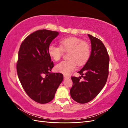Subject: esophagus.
Wrapping results in <instances>:
<instances>
[{
	"label": "esophagus",
	"mask_w": 128,
	"mask_h": 128,
	"mask_svg": "<svg viewBox=\"0 0 128 128\" xmlns=\"http://www.w3.org/2000/svg\"><path fill=\"white\" fill-rule=\"evenodd\" d=\"M64 79H67V78H70V77H69V76H66V75H64Z\"/></svg>",
	"instance_id": "34e87169"
}]
</instances>
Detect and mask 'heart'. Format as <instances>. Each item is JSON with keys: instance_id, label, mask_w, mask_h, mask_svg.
Listing matches in <instances>:
<instances>
[{"instance_id": "heart-1", "label": "heart", "mask_w": 128, "mask_h": 128, "mask_svg": "<svg viewBox=\"0 0 128 128\" xmlns=\"http://www.w3.org/2000/svg\"><path fill=\"white\" fill-rule=\"evenodd\" d=\"M60 47L50 44L48 48L49 56L55 61H59L64 52H68L69 60L61 61L56 66V72L68 75L76 68L77 64L82 66L88 60L91 54L90 45L80 38L70 37L62 39L59 42Z\"/></svg>"}]
</instances>
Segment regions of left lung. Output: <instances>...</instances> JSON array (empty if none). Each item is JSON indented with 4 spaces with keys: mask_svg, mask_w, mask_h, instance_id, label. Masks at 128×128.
<instances>
[{
    "mask_svg": "<svg viewBox=\"0 0 128 128\" xmlns=\"http://www.w3.org/2000/svg\"><path fill=\"white\" fill-rule=\"evenodd\" d=\"M91 44V53L86 64L78 72L83 77H72V86L70 96L80 104L91 101L102 91L108 76L110 58L102 42L91 34H88Z\"/></svg>",
    "mask_w": 128,
    "mask_h": 128,
    "instance_id": "8db88e82",
    "label": "left lung"
}]
</instances>
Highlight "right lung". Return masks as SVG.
Returning a JSON list of instances; mask_svg holds the SVG:
<instances>
[{
    "label": "right lung",
    "instance_id": "right-lung-1",
    "mask_svg": "<svg viewBox=\"0 0 128 128\" xmlns=\"http://www.w3.org/2000/svg\"><path fill=\"white\" fill-rule=\"evenodd\" d=\"M59 33L42 29L26 37L18 51L17 73L29 97L40 104L48 103L54 97L63 80L61 73L52 72L54 64L48 48Z\"/></svg>",
    "mask_w": 128,
    "mask_h": 128
}]
</instances>
